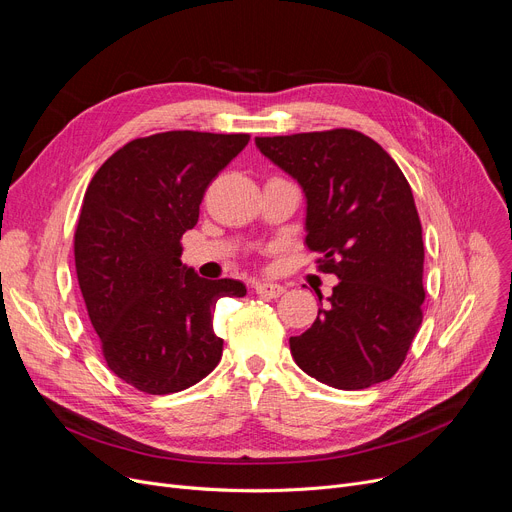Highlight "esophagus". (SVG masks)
<instances>
[{"label":"esophagus","instance_id":"1","mask_svg":"<svg viewBox=\"0 0 512 512\" xmlns=\"http://www.w3.org/2000/svg\"><path fill=\"white\" fill-rule=\"evenodd\" d=\"M284 290L286 288L276 282H257L255 284V292L259 294V297H265V299H278V297H282Z\"/></svg>","mask_w":512,"mask_h":512}]
</instances>
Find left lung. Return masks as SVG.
Here are the masks:
<instances>
[{"instance_id": "left-lung-1", "label": "left lung", "mask_w": 512, "mask_h": 512, "mask_svg": "<svg viewBox=\"0 0 512 512\" xmlns=\"http://www.w3.org/2000/svg\"><path fill=\"white\" fill-rule=\"evenodd\" d=\"M307 197V247L336 274L330 305L290 338L297 365L321 384L365 390L405 363L425 301L423 238L396 161L359 130L255 137ZM321 303V294H319Z\"/></svg>"}]
</instances>
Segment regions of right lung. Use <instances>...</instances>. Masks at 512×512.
<instances>
[{"instance_id":"add662e5","label":"right lung","mask_w":512,"mask_h":512,"mask_svg":"<svg viewBox=\"0 0 512 512\" xmlns=\"http://www.w3.org/2000/svg\"><path fill=\"white\" fill-rule=\"evenodd\" d=\"M249 134L157 132L118 149L87 186L74 263L101 353L118 378L147 394L195 386L222 359L211 319L238 280H205L180 261L209 182Z\"/></svg>"}]
</instances>
